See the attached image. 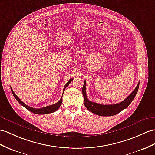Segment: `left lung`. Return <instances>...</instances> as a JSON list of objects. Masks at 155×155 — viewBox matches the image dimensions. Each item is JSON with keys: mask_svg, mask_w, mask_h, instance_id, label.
<instances>
[{"mask_svg": "<svg viewBox=\"0 0 155 155\" xmlns=\"http://www.w3.org/2000/svg\"><path fill=\"white\" fill-rule=\"evenodd\" d=\"M86 81H84V85L82 87V94L83 96H84V105L87 109L89 110L90 112L99 116L110 117L115 115V114L121 112L122 110L126 109L127 107H128V105L133 101L135 96H136L139 88V86H140V83H138L136 88L124 101L119 103V104L113 105H102L88 100V99L86 97Z\"/></svg>", "mask_w": 155, "mask_h": 155, "instance_id": "left-lung-1", "label": "left lung"}]
</instances>
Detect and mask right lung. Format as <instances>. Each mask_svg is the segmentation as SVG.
Masks as SVG:
<instances>
[{
	"label": "right lung",
	"instance_id": "right-lung-1",
	"mask_svg": "<svg viewBox=\"0 0 155 155\" xmlns=\"http://www.w3.org/2000/svg\"><path fill=\"white\" fill-rule=\"evenodd\" d=\"M73 81L72 78H71L70 80L67 82V84L65 85L64 88H63V92H64L65 89L66 88V87L68 86V85L70 84L71 82ZM11 91L12 92L13 96H14V97L15 98V100H16L19 103V104L21 105L23 107H24L25 109H27V110H29V111L32 112L35 114H48V113H54L55 111H56V110L59 108V107L61 106V103H62V97H61L60 100H59L58 102H57L56 104H53V105H48V106H46L45 107H42L41 109H36V108H33V107H31L27 105L26 104H25L24 103H23L20 99H19L15 94L13 90L11 88ZM63 96V95H62Z\"/></svg>",
	"mask_w": 155,
	"mask_h": 155
}]
</instances>
